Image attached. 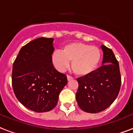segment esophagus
Returning <instances> with one entry per match:
<instances>
[{
  "instance_id": "obj_1",
  "label": "esophagus",
  "mask_w": 133,
  "mask_h": 133,
  "mask_svg": "<svg viewBox=\"0 0 133 133\" xmlns=\"http://www.w3.org/2000/svg\"><path fill=\"white\" fill-rule=\"evenodd\" d=\"M67 78H68V80H71V79H73V77L70 75H67Z\"/></svg>"
}]
</instances>
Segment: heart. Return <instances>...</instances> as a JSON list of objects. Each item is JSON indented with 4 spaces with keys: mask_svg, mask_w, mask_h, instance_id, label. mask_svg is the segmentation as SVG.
<instances>
[{
    "mask_svg": "<svg viewBox=\"0 0 133 133\" xmlns=\"http://www.w3.org/2000/svg\"><path fill=\"white\" fill-rule=\"evenodd\" d=\"M101 58L102 52L98 47L80 42L68 44L63 51L56 50L51 56L52 63L58 71H65L69 67V61H72V71L81 76L93 72Z\"/></svg>",
    "mask_w": 133,
    "mask_h": 133,
    "instance_id": "heart-1",
    "label": "heart"
}]
</instances>
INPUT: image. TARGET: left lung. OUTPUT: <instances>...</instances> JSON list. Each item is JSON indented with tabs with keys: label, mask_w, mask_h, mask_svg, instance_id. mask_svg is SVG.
<instances>
[{
	"label": "left lung",
	"mask_w": 133,
	"mask_h": 133,
	"mask_svg": "<svg viewBox=\"0 0 133 133\" xmlns=\"http://www.w3.org/2000/svg\"><path fill=\"white\" fill-rule=\"evenodd\" d=\"M102 65L93 72L79 77L76 100L80 109L96 114L111 106L118 95L121 84L118 61L111 49L102 45Z\"/></svg>",
	"instance_id": "8db88e82"
}]
</instances>
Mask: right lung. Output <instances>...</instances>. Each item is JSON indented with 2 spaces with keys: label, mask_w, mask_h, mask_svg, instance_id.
I'll return each instance as SVG.
<instances>
[{
  "label": "right lung",
  "mask_w": 133,
  "mask_h": 133,
  "mask_svg": "<svg viewBox=\"0 0 133 133\" xmlns=\"http://www.w3.org/2000/svg\"><path fill=\"white\" fill-rule=\"evenodd\" d=\"M53 38L41 37L22 47L12 66V84L20 103L37 113L51 111L68 83L52 64Z\"/></svg>",
  "instance_id": "right-lung-1"
}]
</instances>
